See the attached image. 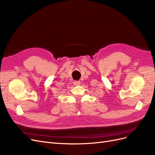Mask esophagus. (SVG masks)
I'll use <instances>...</instances> for the list:
<instances>
[{"instance_id":"obj_1","label":"esophagus","mask_w":155,"mask_h":155,"mask_svg":"<svg viewBox=\"0 0 155 155\" xmlns=\"http://www.w3.org/2000/svg\"><path fill=\"white\" fill-rule=\"evenodd\" d=\"M81 84V82L79 81H76L74 82V85H76V86H78V85H79Z\"/></svg>"}]
</instances>
